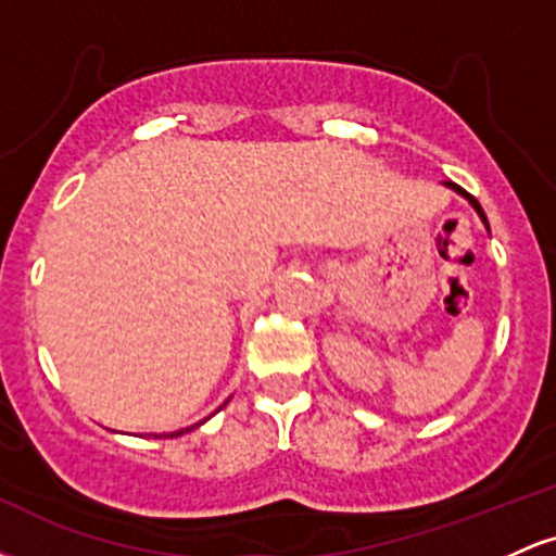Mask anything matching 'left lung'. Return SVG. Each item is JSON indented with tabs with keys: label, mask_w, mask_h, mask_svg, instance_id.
Segmentation results:
<instances>
[{
	"label": "left lung",
	"mask_w": 556,
	"mask_h": 556,
	"mask_svg": "<svg viewBox=\"0 0 556 556\" xmlns=\"http://www.w3.org/2000/svg\"><path fill=\"white\" fill-rule=\"evenodd\" d=\"M444 185H446V188H452V190H455V193H460L463 198H468V201H470V206H473V208H476V212H478V216H481V222H483V225H486V229H489L486 214H483L481 203H478V201H476V198H473V195H470V193H465V190L460 188V185H455V182H444Z\"/></svg>",
	"instance_id": "left-lung-1"
}]
</instances>
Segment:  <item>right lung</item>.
<instances>
[{
  "mask_svg": "<svg viewBox=\"0 0 556 556\" xmlns=\"http://www.w3.org/2000/svg\"><path fill=\"white\" fill-rule=\"evenodd\" d=\"M201 424H203V420H201ZM201 424H198V426H201ZM190 429H195V426H190ZM190 429H182V431H175V433H169V437H180V433H185V431H190ZM154 437H156V433H154Z\"/></svg>",
  "mask_w": 556,
  "mask_h": 556,
  "instance_id": "add662e5",
  "label": "right lung"
}]
</instances>
